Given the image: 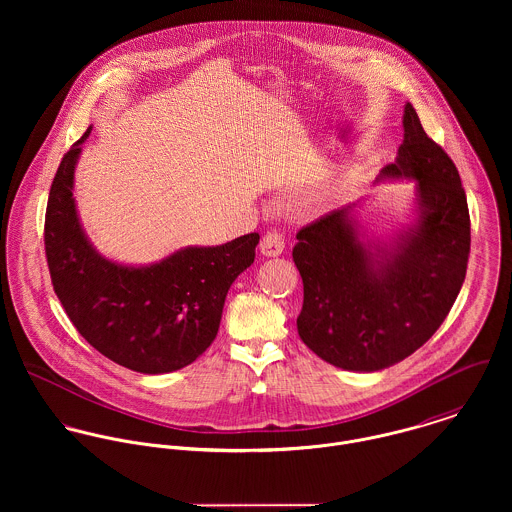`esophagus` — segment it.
Instances as JSON below:
<instances>
[{
    "instance_id": "1",
    "label": "esophagus",
    "mask_w": 512,
    "mask_h": 512,
    "mask_svg": "<svg viewBox=\"0 0 512 512\" xmlns=\"http://www.w3.org/2000/svg\"><path fill=\"white\" fill-rule=\"evenodd\" d=\"M286 248V242H284V236L276 230L272 232H266L260 240V252L268 258H274V256H280Z\"/></svg>"
}]
</instances>
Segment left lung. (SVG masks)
<instances>
[{
  "label": "left lung",
  "mask_w": 512,
  "mask_h": 512,
  "mask_svg": "<svg viewBox=\"0 0 512 512\" xmlns=\"http://www.w3.org/2000/svg\"><path fill=\"white\" fill-rule=\"evenodd\" d=\"M404 142L376 183L414 181V213L388 240L370 236L359 201L297 232L301 341L325 363L374 372L418 351L447 317L467 272L471 224L459 171L410 102Z\"/></svg>",
  "instance_id": "1"
}]
</instances>
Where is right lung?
Segmentation results:
<instances>
[{"instance_id":"obj_1","label":"right lung","mask_w":512,"mask_h":512,"mask_svg":"<svg viewBox=\"0 0 512 512\" xmlns=\"http://www.w3.org/2000/svg\"><path fill=\"white\" fill-rule=\"evenodd\" d=\"M92 126L63 157L51 185L45 252L53 288L76 331L104 357L142 374L197 361L219 333L226 293L254 262L258 232L220 246H185L120 264L88 240L74 201V169Z\"/></svg>"}]
</instances>
